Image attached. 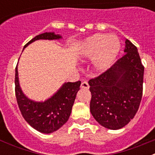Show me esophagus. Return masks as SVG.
<instances>
[{
  "label": "esophagus",
  "instance_id": "obj_1",
  "mask_svg": "<svg viewBox=\"0 0 155 155\" xmlns=\"http://www.w3.org/2000/svg\"><path fill=\"white\" fill-rule=\"evenodd\" d=\"M81 88H84V89H88L89 88V84L87 83V81H83L81 84Z\"/></svg>",
  "mask_w": 155,
  "mask_h": 155
}]
</instances>
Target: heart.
Wrapping results in <instances>:
<instances>
[{
    "mask_svg": "<svg viewBox=\"0 0 155 155\" xmlns=\"http://www.w3.org/2000/svg\"><path fill=\"white\" fill-rule=\"evenodd\" d=\"M120 49V42L116 35L95 34L86 41L83 52L87 57L95 56L94 68L104 71L110 68Z\"/></svg>",
    "mask_w": 155,
    "mask_h": 155,
    "instance_id": "1",
    "label": "heart"
}]
</instances>
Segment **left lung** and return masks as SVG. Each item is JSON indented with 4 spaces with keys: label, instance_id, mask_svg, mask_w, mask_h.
<instances>
[{
    "label": "left lung",
    "instance_id": "8db88e82",
    "mask_svg": "<svg viewBox=\"0 0 155 155\" xmlns=\"http://www.w3.org/2000/svg\"><path fill=\"white\" fill-rule=\"evenodd\" d=\"M124 54L110 68L88 81L90 111L104 127L118 130L136 115L143 94L144 67L137 48L125 41Z\"/></svg>",
    "mask_w": 155,
    "mask_h": 155
}]
</instances>
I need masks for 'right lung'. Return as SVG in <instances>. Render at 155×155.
<instances>
[{
	"mask_svg": "<svg viewBox=\"0 0 155 155\" xmlns=\"http://www.w3.org/2000/svg\"><path fill=\"white\" fill-rule=\"evenodd\" d=\"M61 35L54 32H45L35 36L28 43L38 39H57ZM15 96L23 118L36 130L50 134L61 128L68 120L77 93L80 90L81 81L68 82L63 85L52 98L44 102H36L28 99L21 91L18 83L17 66L15 68Z\"/></svg>",
	"mask_w": 155,
	"mask_h": 155,
	"instance_id": "add662e5",
	"label": "right lung"
}]
</instances>
